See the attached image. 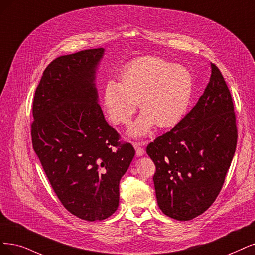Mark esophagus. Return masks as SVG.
<instances>
[{"label":"esophagus","mask_w":255,"mask_h":255,"mask_svg":"<svg viewBox=\"0 0 255 255\" xmlns=\"http://www.w3.org/2000/svg\"><path fill=\"white\" fill-rule=\"evenodd\" d=\"M146 145V142H140V143H133V147L135 148L136 155L137 156H142L145 154V149L144 146Z\"/></svg>","instance_id":"esophagus-1"}]
</instances>
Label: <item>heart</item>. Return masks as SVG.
Here are the masks:
<instances>
[{
	"label": "heart",
	"instance_id": "obj_1",
	"mask_svg": "<svg viewBox=\"0 0 255 255\" xmlns=\"http://www.w3.org/2000/svg\"><path fill=\"white\" fill-rule=\"evenodd\" d=\"M121 83L110 80L103 93V106L116 125H127L138 103L142 111L129 134L147 135L156 124L175 126L184 118L193 96L191 72L182 65L158 56H142L128 63L120 74Z\"/></svg>",
	"mask_w": 255,
	"mask_h": 255
}]
</instances>
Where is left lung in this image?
Segmentation results:
<instances>
[{
  "instance_id": "8db88e82",
  "label": "left lung",
  "mask_w": 255,
  "mask_h": 255,
  "mask_svg": "<svg viewBox=\"0 0 255 255\" xmlns=\"http://www.w3.org/2000/svg\"><path fill=\"white\" fill-rule=\"evenodd\" d=\"M237 142L231 94L211 64L210 81L195 106L146 149L156 168L153 182L163 213L190 221L208 209L224 185Z\"/></svg>"
}]
</instances>
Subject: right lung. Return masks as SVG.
<instances>
[{
    "label": "right lung",
    "mask_w": 255,
    "mask_h": 255,
    "mask_svg": "<svg viewBox=\"0 0 255 255\" xmlns=\"http://www.w3.org/2000/svg\"><path fill=\"white\" fill-rule=\"evenodd\" d=\"M104 48L62 55L37 85L31 137L51 187L73 215L103 221L116 212L120 181L135 150L104 118L96 72Z\"/></svg>",
    "instance_id": "obj_1"
}]
</instances>
